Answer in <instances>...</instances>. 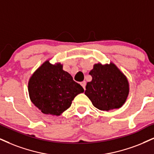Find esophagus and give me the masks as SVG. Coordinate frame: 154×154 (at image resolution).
<instances>
[{
    "label": "esophagus",
    "instance_id": "esophagus-1",
    "mask_svg": "<svg viewBox=\"0 0 154 154\" xmlns=\"http://www.w3.org/2000/svg\"><path fill=\"white\" fill-rule=\"evenodd\" d=\"M80 84H81L82 86L84 89H85V86H86V82L83 81V82H81Z\"/></svg>",
    "mask_w": 154,
    "mask_h": 154
}]
</instances>
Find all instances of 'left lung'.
Listing matches in <instances>:
<instances>
[{
	"mask_svg": "<svg viewBox=\"0 0 154 154\" xmlns=\"http://www.w3.org/2000/svg\"><path fill=\"white\" fill-rule=\"evenodd\" d=\"M89 75L92 79L87 83L85 94L95 107L108 112L123 106L129 93V82L115 64H94Z\"/></svg>",
	"mask_w": 154,
	"mask_h": 154,
	"instance_id": "8db88e82",
	"label": "left lung"
}]
</instances>
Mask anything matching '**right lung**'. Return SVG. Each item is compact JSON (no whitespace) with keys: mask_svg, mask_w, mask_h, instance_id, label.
Wrapping results in <instances>:
<instances>
[{"mask_svg":"<svg viewBox=\"0 0 154 154\" xmlns=\"http://www.w3.org/2000/svg\"><path fill=\"white\" fill-rule=\"evenodd\" d=\"M60 63L47 60L31 75L28 93L31 102L45 114L60 116L71 106L77 94L84 92Z\"/></svg>","mask_w":154,"mask_h":154,"instance_id":"1","label":"right lung"}]
</instances>
